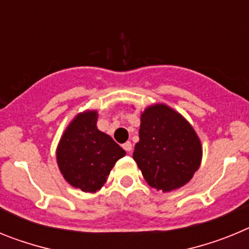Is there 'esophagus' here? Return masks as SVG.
I'll return each mask as SVG.
<instances>
[{
	"mask_svg": "<svg viewBox=\"0 0 249 249\" xmlns=\"http://www.w3.org/2000/svg\"><path fill=\"white\" fill-rule=\"evenodd\" d=\"M122 147H123V149H124L126 152H128V153L132 151V143H131V142H126V143H123Z\"/></svg>",
	"mask_w": 249,
	"mask_h": 249,
	"instance_id": "obj_1",
	"label": "esophagus"
}]
</instances>
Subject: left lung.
I'll list each match as a JSON object with an SVG mask.
<instances>
[{
  "label": "left lung",
  "instance_id": "1",
  "mask_svg": "<svg viewBox=\"0 0 249 249\" xmlns=\"http://www.w3.org/2000/svg\"><path fill=\"white\" fill-rule=\"evenodd\" d=\"M133 160L152 188L169 192L188 183L199 168L202 144L182 114L157 103L141 114Z\"/></svg>",
  "mask_w": 249,
  "mask_h": 249
}]
</instances>
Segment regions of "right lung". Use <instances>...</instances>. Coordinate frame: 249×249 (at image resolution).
Listing matches in <instances>:
<instances>
[{
  "instance_id": "1",
  "label": "right lung",
  "mask_w": 249,
  "mask_h": 249,
  "mask_svg": "<svg viewBox=\"0 0 249 249\" xmlns=\"http://www.w3.org/2000/svg\"><path fill=\"white\" fill-rule=\"evenodd\" d=\"M97 111H85L73 118L57 147L56 157L63 178L83 192H97L111 169L126 155L108 135L97 128Z\"/></svg>"
}]
</instances>
